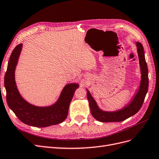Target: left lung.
Returning <instances> with one entry per match:
<instances>
[{
	"mask_svg": "<svg viewBox=\"0 0 159 159\" xmlns=\"http://www.w3.org/2000/svg\"><path fill=\"white\" fill-rule=\"evenodd\" d=\"M136 47L139 57L141 80L138 92L132 100L126 106L116 111H103L98 108L96 101L91 96L89 90L87 89V97L89 101L91 113L92 116L98 121L102 122H122L135 114L141 108L147 91H148V68H147V64L145 61L143 45L141 43L137 42Z\"/></svg>",
	"mask_w": 159,
	"mask_h": 159,
	"instance_id": "obj_1",
	"label": "left lung"
}]
</instances>
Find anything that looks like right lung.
<instances>
[{
  "label": "right lung",
  "instance_id": "obj_1",
  "mask_svg": "<svg viewBox=\"0 0 159 159\" xmlns=\"http://www.w3.org/2000/svg\"><path fill=\"white\" fill-rule=\"evenodd\" d=\"M22 48V44L16 46L11 54L4 77V86L7 91L8 107L23 123L31 126L44 128L56 125L67 118L71 101L78 84L66 85L57 101L49 107H37L27 102L21 96L15 81V70Z\"/></svg>",
  "mask_w": 159,
  "mask_h": 159
}]
</instances>
